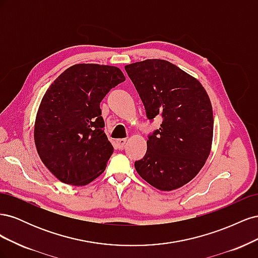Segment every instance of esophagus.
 I'll return each mask as SVG.
<instances>
[{
  "label": "esophagus",
  "instance_id": "esophagus-1",
  "mask_svg": "<svg viewBox=\"0 0 258 258\" xmlns=\"http://www.w3.org/2000/svg\"><path fill=\"white\" fill-rule=\"evenodd\" d=\"M127 142V139H118L116 140V146L118 150H122V147L124 146V144H126Z\"/></svg>",
  "mask_w": 258,
  "mask_h": 258
}]
</instances>
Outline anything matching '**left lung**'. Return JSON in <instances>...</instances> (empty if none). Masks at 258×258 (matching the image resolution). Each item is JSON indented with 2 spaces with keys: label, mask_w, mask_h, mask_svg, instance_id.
Segmentation results:
<instances>
[{
  "label": "left lung",
  "mask_w": 258,
  "mask_h": 258,
  "mask_svg": "<svg viewBox=\"0 0 258 258\" xmlns=\"http://www.w3.org/2000/svg\"><path fill=\"white\" fill-rule=\"evenodd\" d=\"M144 104L146 116L162 117L148 136L139 175L159 190H173L198 174L213 139V111L204 86L173 63L147 59L124 67Z\"/></svg>",
  "instance_id": "8db88e82"
}]
</instances>
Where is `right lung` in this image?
I'll list each match as a JSON object with an SVG mask.
<instances>
[{"label": "right lung", "instance_id": "add662e5", "mask_svg": "<svg viewBox=\"0 0 258 258\" xmlns=\"http://www.w3.org/2000/svg\"><path fill=\"white\" fill-rule=\"evenodd\" d=\"M124 81L116 67L80 63L61 73L45 92L34 142L44 165L61 182L83 186L103 173L114 147L104 134L100 102Z\"/></svg>", "mask_w": 258, "mask_h": 258}]
</instances>
